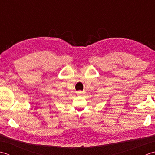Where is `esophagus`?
<instances>
[{
    "instance_id": "34e87169",
    "label": "esophagus",
    "mask_w": 155,
    "mask_h": 155,
    "mask_svg": "<svg viewBox=\"0 0 155 155\" xmlns=\"http://www.w3.org/2000/svg\"><path fill=\"white\" fill-rule=\"evenodd\" d=\"M78 93H79L80 94H82V93H83V91H79V92H78Z\"/></svg>"
}]
</instances>
